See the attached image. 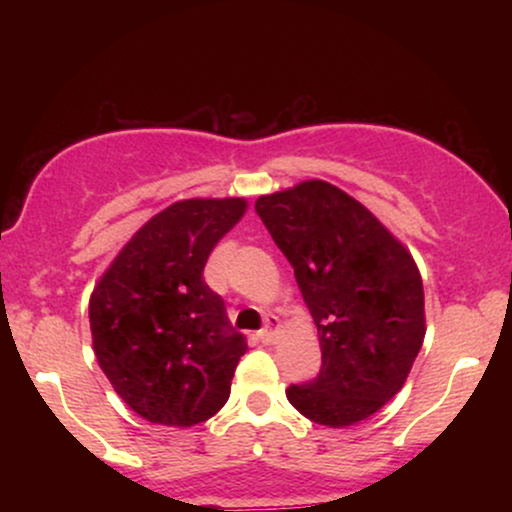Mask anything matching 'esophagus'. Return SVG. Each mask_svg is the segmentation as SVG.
<instances>
[{
  "label": "esophagus",
  "mask_w": 512,
  "mask_h": 512,
  "mask_svg": "<svg viewBox=\"0 0 512 512\" xmlns=\"http://www.w3.org/2000/svg\"><path fill=\"white\" fill-rule=\"evenodd\" d=\"M276 327H279V320H276L274 315H269V317H267V325H264V330H260V334H257L262 344H272V342H274Z\"/></svg>",
  "instance_id": "1"
}]
</instances>
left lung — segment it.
<instances>
[{
    "instance_id": "obj_1",
    "label": "left lung",
    "mask_w": 512,
    "mask_h": 512,
    "mask_svg": "<svg viewBox=\"0 0 512 512\" xmlns=\"http://www.w3.org/2000/svg\"><path fill=\"white\" fill-rule=\"evenodd\" d=\"M255 209L291 262L322 351L320 375L286 397L320 426L361 424L402 390L424 344L419 267L373 211L325 180L262 195Z\"/></svg>"
}]
</instances>
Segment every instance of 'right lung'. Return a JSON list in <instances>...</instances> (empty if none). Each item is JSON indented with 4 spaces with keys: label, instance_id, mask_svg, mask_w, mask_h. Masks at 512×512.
<instances>
[{
    "label": "right lung",
    "instance_id": "add662e5",
    "mask_svg": "<svg viewBox=\"0 0 512 512\" xmlns=\"http://www.w3.org/2000/svg\"><path fill=\"white\" fill-rule=\"evenodd\" d=\"M245 211L243 197L170 204L127 240L91 293L98 366L151 424L190 428L228 402L248 344L202 272Z\"/></svg>",
    "mask_w": 512,
    "mask_h": 512
}]
</instances>
